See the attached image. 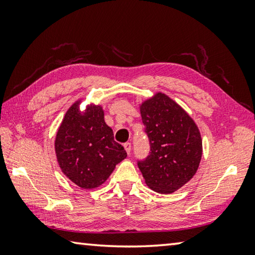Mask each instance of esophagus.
<instances>
[{
  "label": "esophagus",
  "mask_w": 255,
  "mask_h": 255,
  "mask_svg": "<svg viewBox=\"0 0 255 255\" xmlns=\"http://www.w3.org/2000/svg\"><path fill=\"white\" fill-rule=\"evenodd\" d=\"M124 147H125V149H126V152H127L128 155L130 154V150H131V144L130 143H125Z\"/></svg>",
  "instance_id": "esophagus-1"
}]
</instances>
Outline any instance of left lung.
<instances>
[{
    "label": "left lung",
    "mask_w": 255,
    "mask_h": 255,
    "mask_svg": "<svg viewBox=\"0 0 255 255\" xmlns=\"http://www.w3.org/2000/svg\"><path fill=\"white\" fill-rule=\"evenodd\" d=\"M139 111L146 127L150 153L138 167L147 187L172 193L193 178L202 156L200 130L190 115L165 93L141 101Z\"/></svg>",
    "instance_id": "left-lung-1"
}]
</instances>
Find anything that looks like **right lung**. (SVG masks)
Listing matches in <instances>:
<instances>
[{
	"mask_svg": "<svg viewBox=\"0 0 255 255\" xmlns=\"http://www.w3.org/2000/svg\"><path fill=\"white\" fill-rule=\"evenodd\" d=\"M83 99L68 108L55 138V154L60 171L82 189H96L108 180L126 150L114 139L105 122L101 105L80 109Z\"/></svg>",
	"mask_w": 255,
	"mask_h": 255,
	"instance_id": "obj_1",
	"label": "right lung"
}]
</instances>
